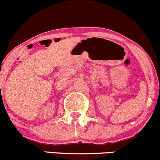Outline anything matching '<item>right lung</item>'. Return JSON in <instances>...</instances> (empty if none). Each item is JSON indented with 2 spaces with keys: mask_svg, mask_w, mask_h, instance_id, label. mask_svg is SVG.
<instances>
[{
  "mask_svg": "<svg viewBox=\"0 0 160 160\" xmlns=\"http://www.w3.org/2000/svg\"><path fill=\"white\" fill-rule=\"evenodd\" d=\"M0 87H1V86H0Z\"/></svg>",
  "mask_w": 160,
  "mask_h": 160,
  "instance_id": "obj_1",
  "label": "right lung"
}]
</instances>
